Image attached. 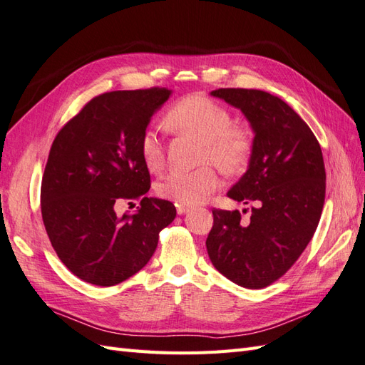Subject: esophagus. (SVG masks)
<instances>
[{"mask_svg":"<svg viewBox=\"0 0 365 365\" xmlns=\"http://www.w3.org/2000/svg\"><path fill=\"white\" fill-rule=\"evenodd\" d=\"M175 207H177V214H179V216H182V214L190 211V208L186 207V205H175Z\"/></svg>","mask_w":365,"mask_h":365,"instance_id":"obj_1","label":"esophagus"}]
</instances>
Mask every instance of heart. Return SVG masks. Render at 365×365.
<instances>
[{"label": "heart", "instance_id": "b5f03b06", "mask_svg": "<svg viewBox=\"0 0 365 365\" xmlns=\"http://www.w3.org/2000/svg\"><path fill=\"white\" fill-rule=\"evenodd\" d=\"M163 123L175 133L188 134L203 143L200 165L214 163L223 173H236L244 168L253 149V137L245 128L232 123L230 110L214 100L192 93L166 110ZM140 154L149 171H160L165 151L155 130L148 129L140 138ZM220 186L216 170L202 166L194 171H171L155 183V192L162 199L179 205H199Z\"/></svg>", "mask_w": 365, "mask_h": 365}]
</instances>
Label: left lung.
<instances>
[{"label": "left lung", "mask_w": 365, "mask_h": 365, "mask_svg": "<svg viewBox=\"0 0 365 365\" xmlns=\"http://www.w3.org/2000/svg\"><path fill=\"white\" fill-rule=\"evenodd\" d=\"M212 97L244 112L255 133L247 173L228 197L255 203L240 212L212 210L207 250L219 273L245 288L284 276L312 240L325 200V166L312 129L284 100L259 89H216Z\"/></svg>", "instance_id": "8db88e82"}]
</instances>
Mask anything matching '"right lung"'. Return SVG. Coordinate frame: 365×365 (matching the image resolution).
Instances as JSON below:
<instances>
[{
  "label": "right lung",
  "mask_w": 365,
  "mask_h": 365,
  "mask_svg": "<svg viewBox=\"0 0 365 365\" xmlns=\"http://www.w3.org/2000/svg\"><path fill=\"white\" fill-rule=\"evenodd\" d=\"M171 91H114L92 98L55 137L41 182V216L55 253L77 277L112 287L153 257L175 217L168 200L146 197L151 177L140 138ZM140 200L135 215L115 207Z\"/></svg>",
  "instance_id": "right-lung-1"
}]
</instances>
